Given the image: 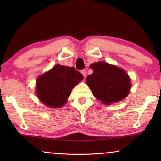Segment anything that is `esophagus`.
<instances>
[{
	"mask_svg": "<svg viewBox=\"0 0 161 161\" xmlns=\"http://www.w3.org/2000/svg\"><path fill=\"white\" fill-rule=\"evenodd\" d=\"M80 72H81V74H82L83 75V77L86 78V71L85 69H83V70H81Z\"/></svg>",
	"mask_w": 161,
	"mask_h": 161,
	"instance_id": "esophagus-1",
	"label": "esophagus"
}]
</instances>
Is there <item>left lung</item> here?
<instances>
[{"mask_svg":"<svg viewBox=\"0 0 161 161\" xmlns=\"http://www.w3.org/2000/svg\"><path fill=\"white\" fill-rule=\"evenodd\" d=\"M90 68L94 72L88 75L86 83L93 95L103 104L111 105L128 95L130 78L125 70L104 61L92 64Z\"/></svg>","mask_w":161,"mask_h":161,"instance_id":"8db88e82","label":"left lung"}]
</instances>
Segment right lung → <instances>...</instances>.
Here are the masks:
<instances>
[{"label":"right lung","mask_w":161,"mask_h":161,"mask_svg":"<svg viewBox=\"0 0 161 161\" xmlns=\"http://www.w3.org/2000/svg\"><path fill=\"white\" fill-rule=\"evenodd\" d=\"M74 67L57 64L36 80V95L43 104L60 108L67 103L72 89L83 80Z\"/></svg>","instance_id":"1"}]
</instances>
